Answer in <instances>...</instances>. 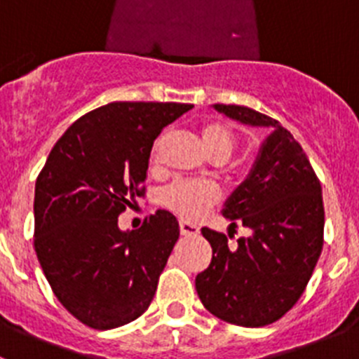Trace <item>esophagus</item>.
Returning <instances> with one entry per match:
<instances>
[{
    "label": "esophagus",
    "mask_w": 359,
    "mask_h": 359,
    "mask_svg": "<svg viewBox=\"0 0 359 359\" xmlns=\"http://www.w3.org/2000/svg\"><path fill=\"white\" fill-rule=\"evenodd\" d=\"M180 231H182V236H198L199 226L194 223H189V221H180Z\"/></svg>",
    "instance_id": "34e87169"
}]
</instances>
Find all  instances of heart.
<instances>
[{"instance_id":"obj_1","label":"heart","mask_w":359,"mask_h":359,"mask_svg":"<svg viewBox=\"0 0 359 359\" xmlns=\"http://www.w3.org/2000/svg\"><path fill=\"white\" fill-rule=\"evenodd\" d=\"M201 140L210 152L212 158H228L231 151L236 149L237 138L236 133L231 131L230 126L219 120H207L199 126ZM163 136H160L151 147L149 160L152 165L158 163L160 158V147ZM161 201L169 210L185 219L201 217L208 208H212L219 201V192L214 185L207 182H196V180H180L174 182L163 190Z\"/></svg>"}]
</instances>
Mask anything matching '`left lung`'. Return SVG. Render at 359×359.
Wrapping results in <instances>:
<instances>
[{"instance_id": "obj_1", "label": "left lung", "mask_w": 359, "mask_h": 359, "mask_svg": "<svg viewBox=\"0 0 359 359\" xmlns=\"http://www.w3.org/2000/svg\"><path fill=\"white\" fill-rule=\"evenodd\" d=\"M215 109L273 133L266 138L252 174L226 201L230 228L243 224L250 237L230 246L221 231L203 228L212 261L196 277V291L212 315L241 327L277 322L298 302L323 246L322 185L287 129L259 111L233 104Z\"/></svg>"}]
</instances>
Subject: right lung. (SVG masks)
Returning a JSON list of instances; mask_svg holds the SVG:
<instances>
[{
	"instance_id": "right-lung-1",
	"label": "right lung",
	"mask_w": 359,
	"mask_h": 359,
	"mask_svg": "<svg viewBox=\"0 0 359 359\" xmlns=\"http://www.w3.org/2000/svg\"><path fill=\"white\" fill-rule=\"evenodd\" d=\"M189 109L180 102L97 107L66 129L37 176L34 248L57 300L88 327H120L151 306L180 226L158 210L138 230L122 231L118 215L145 198L152 144Z\"/></svg>"
}]
</instances>
